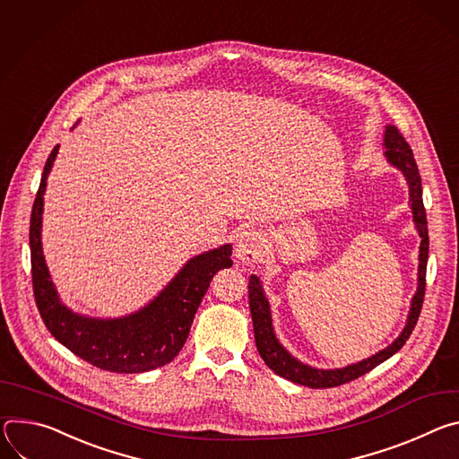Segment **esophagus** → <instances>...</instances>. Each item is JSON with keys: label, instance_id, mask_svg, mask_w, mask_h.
<instances>
[{"label": "esophagus", "instance_id": "34e87169", "mask_svg": "<svg viewBox=\"0 0 459 459\" xmlns=\"http://www.w3.org/2000/svg\"><path fill=\"white\" fill-rule=\"evenodd\" d=\"M235 255L244 264L259 263L264 255V237L253 230L242 231L235 246Z\"/></svg>", "mask_w": 459, "mask_h": 459}]
</instances>
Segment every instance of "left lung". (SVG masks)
I'll return each instance as SVG.
<instances>
[{
    "instance_id": "obj_1",
    "label": "left lung",
    "mask_w": 459,
    "mask_h": 459,
    "mask_svg": "<svg viewBox=\"0 0 459 459\" xmlns=\"http://www.w3.org/2000/svg\"><path fill=\"white\" fill-rule=\"evenodd\" d=\"M385 159L390 166L403 173L406 186H409V202L412 210V221L416 224V231L421 237L420 244V266H418V290L411 300V312L406 316L404 328L401 333L388 344L386 348L376 351L370 358L358 361L342 368H316L307 363L299 361L297 358L281 344L275 335L270 300L264 293L263 281L257 275L249 277L247 291H249V310L253 321V332H255V344L264 363L281 377L293 381L297 385H304L308 388H332L344 385L348 381L358 379L367 372L374 370L377 365L390 359L395 351L403 348L406 339L411 337L418 317L421 314V304L425 297V275H427V261H429V230H427V213L423 208V189L421 177L412 155L411 145L401 136L395 126H385L383 136Z\"/></svg>"
}]
</instances>
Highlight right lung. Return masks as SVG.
Segmentation results:
<instances>
[{"label": "right lung", "mask_w": 459, "mask_h": 459, "mask_svg": "<svg viewBox=\"0 0 459 459\" xmlns=\"http://www.w3.org/2000/svg\"><path fill=\"white\" fill-rule=\"evenodd\" d=\"M56 145L45 162L30 215L32 288L39 316L65 348L83 361L117 374H142L171 363L182 350L193 317L217 272L231 268V244L191 257L164 290L140 310L122 317H89L71 310L50 279L41 246L43 195L56 160Z\"/></svg>", "instance_id": "obj_1"}]
</instances>
